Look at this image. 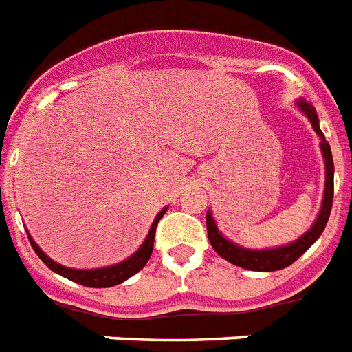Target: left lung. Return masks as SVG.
Returning a JSON list of instances; mask_svg holds the SVG:
<instances>
[{
    "mask_svg": "<svg viewBox=\"0 0 352 352\" xmlns=\"http://www.w3.org/2000/svg\"><path fill=\"white\" fill-rule=\"evenodd\" d=\"M297 107L307 117V120L311 122L313 129L318 136H320V151L324 156V164H326V188H324V197H322L320 212L316 216L315 223L311 228L298 237L297 241H293L289 245L284 246H275V248H266V250H252L245 248V246L237 245L234 241L219 232L212 212H207V232H208V241H210L212 248L216 250V254H219L225 261L239 266V268L252 270V272H275V270L287 268L289 264L306 252L309 246L315 243L322 235L324 228L329 219L331 207H333V192H335V164H333V155H331L329 142L326 140V136L322 133L320 124H318V115H316L315 107L311 104L298 98Z\"/></svg>",
    "mask_w": 352,
    "mask_h": 352,
    "instance_id": "1",
    "label": "left lung"
}]
</instances>
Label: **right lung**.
Segmentation results:
<instances>
[{"label": "right lung", "instance_id": "right-lung-1", "mask_svg": "<svg viewBox=\"0 0 352 352\" xmlns=\"http://www.w3.org/2000/svg\"><path fill=\"white\" fill-rule=\"evenodd\" d=\"M167 212V207L162 208L158 212V216L155 217V221L151 225L149 234L144 239V243L140 245V248L136 250L135 254L129 255L127 259L120 261L117 264H111V266H104V268H95V270H75L68 268V266H63V264L55 263L54 259H50L48 255L39 248L36 241L32 239V235L28 234V241H30L32 248L39 255V259L52 270L55 274L63 275V277L69 278L77 284H82V286L88 287H111L117 286V284L124 283L129 277H133L135 274H138L142 268H144L147 261L151 259V254H153V245H155V234L158 221L164 217V214Z\"/></svg>", "mask_w": 352, "mask_h": 352}]
</instances>
